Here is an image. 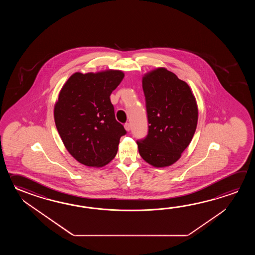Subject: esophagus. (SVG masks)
I'll return each mask as SVG.
<instances>
[{"label": "esophagus", "instance_id": "1", "mask_svg": "<svg viewBox=\"0 0 255 255\" xmlns=\"http://www.w3.org/2000/svg\"><path fill=\"white\" fill-rule=\"evenodd\" d=\"M124 127H125V129L127 130V131H129V130L131 129V125H130L129 123H126Z\"/></svg>", "mask_w": 255, "mask_h": 255}]
</instances>
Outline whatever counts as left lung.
<instances>
[{
	"label": "left lung",
	"instance_id": "left-lung-1",
	"mask_svg": "<svg viewBox=\"0 0 255 255\" xmlns=\"http://www.w3.org/2000/svg\"><path fill=\"white\" fill-rule=\"evenodd\" d=\"M148 131L136 141L141 157L154 167L170 166L190 145L198 123L195 97L186 82L166 68L143 76Z\"/></svg>",
	"mask_w": 255,
	"mask_h": 255
}]
</instances>
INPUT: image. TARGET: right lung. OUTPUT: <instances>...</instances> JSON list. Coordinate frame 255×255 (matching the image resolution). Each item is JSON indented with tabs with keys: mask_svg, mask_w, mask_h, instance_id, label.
Returning <instances> with one entry per match:
<instances>
[{
	"mask_svg": "<svg viewBox=\"0 0 255 255\" xmlns=\"http://www.w3.org/2000/svg\"><path fill=\"white\" fill-rule=\"evenodd\" d=\"M124 76L120 70L75 73L62 87L54 122L66 149L78 162L103 167L117 155L127 131L116 120L109 97Z\"/></svg>",
	"mask_w": 255,
	"mask_h": 255,
	"instance_id": "1",
	"label": "right lung"
}]
</instances>
